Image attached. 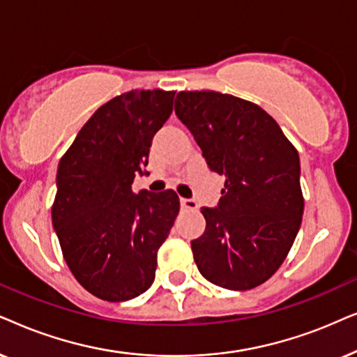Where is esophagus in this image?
<instances>
[{"mask_svg": "<svg viewBox=\"0 0 357 357\" xmlns=\"http://www.w3.org/2000/svg\"><path fill=\"white\" fill-rule=\"evenodd\" d=\"M181 207L184 208V211H196L197 208V202L192 201V199H181Z\"/></svg>", "mask_w": 357, "mask_h": 357, "instance_id": "esophagus-1", "label": "esophagus"}]
</instances>
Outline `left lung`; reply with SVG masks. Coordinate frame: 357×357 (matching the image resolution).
I'll list each match as a JSON object with an SVG mask.
<instances>
[{
    "label": "left lung",
    "mask_w": 357,
    "mask_h": 357,
    "mask_svg": "<svg viewBox=\"0 0 357 357\" xmlns=\"http://www.w3.org/2000/svg\"><path fill=\"white\" fill-rule=\"evenodd\" d=\"M174 112L213 173L225 176L206 231L191 241L199 273L230 291H248L281 268L302 223L298 153L258 104L217 91H181Z\"/></svg>",
    "instance_id": "left-lung-1"
}]
</instances>
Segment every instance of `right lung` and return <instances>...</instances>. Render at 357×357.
Instances as JSON below:
<instances>
[{
	"instance_id": "obj_1",
	"label": "right lung",
	"mask_w": 357,
	"mask_h": 357,
	"mask_svg": "<svg viewBox=\"0 0 357 357\" xmlns=\"http://www.w3.org/2000/svg\"><path fill=\"white\" fill-rule=\"evenodd\" d=\"M174 94L132 89L112 98L59 163L52 223L71 274L102 301H130L153 284L156 255L179 212L173 189L132 191Z\"/></svg>"
}]
</instances>
